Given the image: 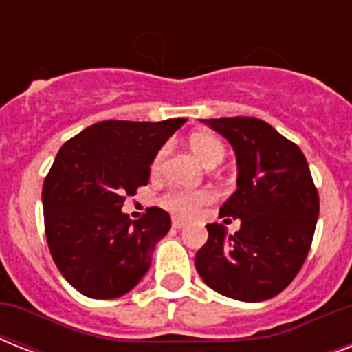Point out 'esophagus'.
Instances as JSON below:
<instances>
[{
  "instance_id": "34e87169",
  "label": "esophagus",
  "mask_w": 352,
  "mask_h": 352,
  "mask_svg": "<svg viewBox=\"0 0 352 352\" xmlns=\"http://www.w3.org/2000/svg\"><path fill=\"white\" fill-rule=\"evenodd\" d=\"M171 225H173V228H177V230H181V228H184V226H186V221L179 219V217H173Z\"/></svg>"
}]
</instances>
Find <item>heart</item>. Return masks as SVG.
<instances>
[{"label": "heart", "mask_w": 352, "mask_h": 352, "mask_svg": "<svg viewBox=\"0 0 352 352\" xmlns=\"http://www.w3.org/2000/svg\"><path fill=\"white\" fill-rule=\"evenodd\" d=\"M190 148L195 153L201 162L206 168H215L219 166L225 159V146L219 138L212 137V135H204V133H197L190 138ZM166 157V148H160L157 155L151 160V171L159 173L162 168ZM214 201V193L210 190H199V192H168L164 197L160 199V203L164 204L166 208L171 210L173 214L182 215V217H192L199 212V208H203L204 204H208Z\"/></svg>", "instance_id": "1"}]
</instances>
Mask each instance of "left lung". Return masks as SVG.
<instances>
[{"label": "left lung", "instance_id": "left-lung-1", "mask_svg": "<svg viewBox=\"0 0 352 352\" xmlns=\"http://www.w3.org/2000/svg\"><path fill=\"white\" fill-rule=\"evenodd\" d=\"M201 122L235 151L237 190L219 217L239 219L241 228L230 235L223 225H206L195 268L210 289L232 300H270L300 272L316 230L320 197L305 155L259 118Z\"/></svg>", "mask_w": 352, "mask_h": 352}]
</instances>
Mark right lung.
I'll use <instances>...</instances> for the list:
<instances>
[{
	"label": "right lung",
	"instance_id": "right-lung-1",
	"mask_svg": "<svg viewBox=\"0 0 352 352\" xmlns=\"http://www.w3.org/2000/svg\"><path fill=\"white\" fill-rule=\"evenodd\" d=\"M184 122L104 120L58 151L41 192L47 245L63 278L87 298H120L149 270L170 214L153 206L131 221L122 204L148 184L151 160Z\"/></svg>",
	"mask_w": 352,
	"mask_h": 352
}]
</instances>
